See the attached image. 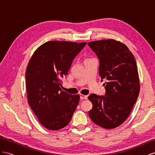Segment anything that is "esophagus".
Here are the masks:
<instances>
[{"label":"esophagus","instance_id":"obj_1","mask_svg":"<svg viewBox=\"0 0 155 155\" xmlns=\"http://www.w3.org/2000/svg\"><path fill=\"white\" fill-rule=\"evenodd\" d=\"M80 98H81V100H87V98H88V96H84V95L81 94L80 95Z\"/></svg>","mask_w":155,"mask_h":155}]
</instances>
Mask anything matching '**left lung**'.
<instances>
[{"label": "left lung", "mask_w": 155, "mask_h": 155, "mask_svg": "<svg viewBox=\"0 0 155 155\" xmlns=\"http://www.w3.org/2000/svg\"><path fill=\"white\" fill-rule=\"evenodd\" d=\"M88 45L99 59L101 81L105 80V96H88L93 105L89 117L102 128H114L128 117L140 94L136 59L125 45L113 39L90 42Z\"/></svg>", "instance_id": "left-lung-1"}]
</instances>
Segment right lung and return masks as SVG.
Masks as SVG:
<instances>
[{"label":"right lung","instance_id":"obj_1","mask_svg":"<svg viewBox=\"0 0 155 155\" xmlns=\"http://www.w3.org/2000/svg\"><path fill=\"white\" fill-rule=\"evenodd\" d=\"M86 42L48 41L35 51L25 79L28 104L41 124L50 130L64 128L78 105L79 95L62 91L61 78Z\"/></svg>","mask_w":155,"mask_h":155}]
</instances>
